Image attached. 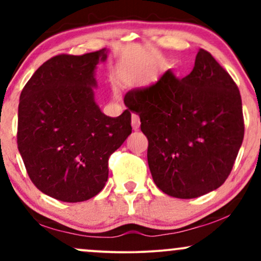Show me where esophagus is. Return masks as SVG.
<instances>
[{
	"label": "esophagus",
	"mask_w": 261,
	"mask_h": 261,
	"mask_svg": "<svg viewBox=\"0 0 261 261\" xmlns=\"http://www.w3.org/2000/svg\"><path fill=\"white\" fill-rule=\"evenodd\" d=\"M131 125H133V128L135 131H137L140 128V118L136 114H133V118H131Z\"/></svg>",
	"instance_id": "obj_1"
}]
</instances>
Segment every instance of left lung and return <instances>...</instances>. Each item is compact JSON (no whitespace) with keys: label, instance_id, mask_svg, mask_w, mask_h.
<instances>
[{"label":"left lung","instance_id":"8db88e82","mask_svg":"<svg viewBox=\"0 0 261 261\" xmlns=\"http://www.w3.org/2000/svg\"><path fill=\"white\" fill-rule=\"evenodd\" d=\"M124 101L139 114L149 170L164 194L194 199L226 181L243 142V112L238 87L211 54L200 49L187 77L166 71Z\"/></svg>","mask_w":261,"mask_h":261}]
</instances>
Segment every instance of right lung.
Segmentation results:
<instances>
[{
	"label": "right lung",
	"instance_id": "add662e5",
	"mask_svg": "<svg viewBox=\"0 0 261 261\" xmlns=\"http://www.w3.org/2000/svg\"><path fill=\"white\" fill-rule=\"evenodd\" d=\"M108 54L54 56L20 93L18 149L33 184L60 201L97 195L108 180L110 154L133 131L128 110L112 118L95 103V70Z\"/></svg>",
	"mask_w": 261,
	"mask_h": 261
}]
</instances>
